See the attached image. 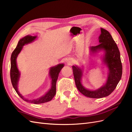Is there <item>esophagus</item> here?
Returning <instances> with one entry per match:
<instances>
[{
  "label": "esophagus",
  "mask_w": 132,
  "mask_h": 132,
  "mask_svg": "<svg viewBox=\"0 0 132 132\" xmlns=\"http://www.w3.org/2000/svg\"><path fill=\"white\" fill-rule=\"evenodd\" d=\"M67 64L68 65H71V64H72V61H71V60H68V61H67Z\"/></svg>",
  "instance_id": "esophagus-1"
}]
</instances>
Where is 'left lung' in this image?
I'll return each mask as SVG.
<instances>
[{"instance_id": "obj_1", "label": "left lung", "mask_w": 132, "mask_h": 132, "mask_svg": "<svg viewBox=\"0 0 132 132\" xmlns=\"http://www.w3.org/2000/svg\"><path fill=\"white\" fill-rule=\"evenodd\" d=\"M101 34L99 37L100 45L91 46L90 50L95 53L98 50H103L105 52L103 62L109 68V73L106 83L100 88L94 91L85 89L81 83L82 76V69L77 66H73V75L76 86L78 90L86 97L94 98L105 97L110 95L116 89L122 74V65L120 52L113 39L109 31L101 28Z\"/></svg>"}]
</instances>
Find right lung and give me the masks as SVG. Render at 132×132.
Listing matches in <instances>:
<instances>
[{"instance_id":"obj_1","label":"right lung","mask_w":132,"mask_h":132,"mask_svg":"<svg viewBox=\"0 0 132 132\" xmlns=\"http://www.w3.org/2000/svg\"><path fill=\"white\" fill-rule=\"evenodd\" d=\"M36 37V36H32L30 35H27L19 40L16 47V48L14 50L13 53L11 54L10 78L12 85H13V86L16 92V93L18 94L19 96L22 100H23L27 102L33 103H35V104H39V103H43L51 101L55 96V93H56L57 80L58 77L59 73H60V71H61V69L64 67V64H58L56 66L51 68V69L50 70V75L52 79V86L51 89L48 91V93H47L45 95L37 99L32 100H29L28 99H26L23 97L20 94L18 90V81L20 74L19 71L17 68L16 58L18 54L21 52L23 46H24L26 44H28L34 41Z\"/></svg>"}]
</instances>
